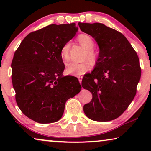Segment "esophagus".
Masks as SVG:
<instances>
[{
    "label": "esophagus",
    "mask_w": 151,
    "mask_h": 151,
    "mask_svg": "<svg viewBox=\"0 0 151 151\" xmlns=\"http://www.w3.org/2000/svg\"><path fill=\"white\" fill-rule=\"evenodd\" d=\"M82 77H79L78 78V80H79V82H80V84H81V83H82Z\"/></svg>",
    "instance_id": "1"
}]
</instances>
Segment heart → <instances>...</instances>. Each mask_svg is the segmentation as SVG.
Segmentation results:
<instances>
[{"instance_id": "b5f03b06", "label": "heart", "mask_w": 151, "mask_h": 151, "mask_svg": "<svg viewBox=\"0 0 151 151\" xmlns=\"http://www.w3.org/2000/svg\"><path fill=\"white\" fill-rule=\"evenodd\" d=\"M78 41L82 47L86 49L85 58H87L91 65H96L98 60V53L94 50V40L88 34H80L78 36ZM70 42H66L60 49V57L63 61H67L69 58ZM90 69V64L88 61L76 63H70L66 65L65 72L69 75L80 76L86 73Z\"/></svg>"}]
</instances>
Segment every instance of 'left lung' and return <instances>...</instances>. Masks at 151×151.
<instances>
[{
	"instance_id": "left-lung-1",
	"label": "left lung",
	"mask_w": 151,
	"mask_h": 151,
	"mask_svg": "<svg viewBox=\"0 0 151 151\" xmlns=\"http://www.w3.org/2000/svg\"><path fill=\"white\" fill-rule=\"evenodd\" d=\"M78 25L95 39L100 49L94 69L82 81V87L93 96L84 106V112L92 120H113L135 98L141 77L139 58L127 38L117 30L99 22H79Z\"/></svg>"
}]
</instances>
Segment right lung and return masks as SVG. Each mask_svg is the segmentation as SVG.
<instances>
[{"label": "right lung", "instance_id": "add662e5", "mask_svg": "<svg viewBox=\"0 0 151 151\" xmlns=\"http://www.w3.org/2000/svg\"><path fill=\"white\" fill-rule=\"evenodd\" d=\"M77 32L76 23L50 24L29 34L14 53L11 66L16 103L36 122L58 121L68 99L81 90L76 77L63 76L60 57L62 47Z\"/></svg>", "mask_w": 151, "mask_h": 151}]
</instances>
